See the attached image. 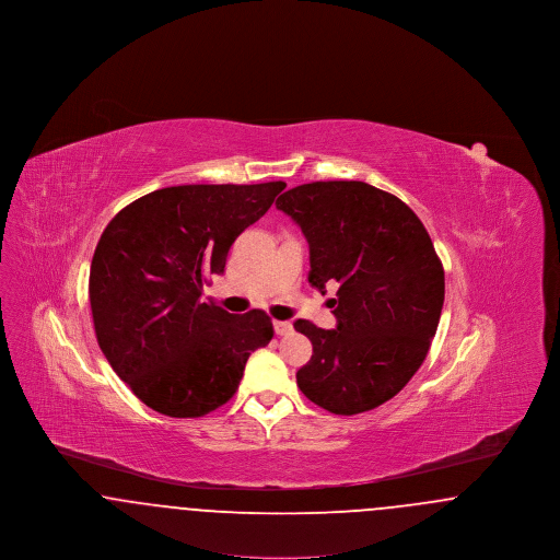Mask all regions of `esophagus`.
Wrapping results in <instances>:
<instances>
[{
    "mask_svg": "<svg viewBox=\"0 0 560 560\" xmlns=\"http://www.w3.org/2000/svg\"><path fill=\"white\" fill-rule=\"evenodd\" d=\"M275 331H277V336H290L293 325L290 320H275Z\"/></svg>",
    "mask_w": 560,
    "mask_h": 560,
    "instance_id": "obj_1",
    "label": "esophagus"
}]
</instances>
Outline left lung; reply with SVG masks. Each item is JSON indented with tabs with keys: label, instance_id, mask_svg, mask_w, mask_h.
I'll return each mask as SVG.
<instances>
[{
	"label": "left lung",
	"instance_id": "1",
	"mask_svg": "<svg viewBox=\"0 0 560 560\" xmlns=\"http://www.w3.org/2000/svg\"><path fill=\"white\" fill-rule=\"evenodd\" d=\"M277 210L308 241L311 285L338 288L336 329L293 323L313 342L298 386L336 416L375 409L420 370L436 334L445 272L430 235L399 197L359 180L290 188Z\"/></svg>",
	"mask_w": 560,
	"mask_h": 560
}]
</instances>
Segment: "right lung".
Wrapping results in <instances>:
<instances>
[{"instance_id":"add662e5","label":"right lung","mask_w":560,"mask_h":560,"mask_svg":"<svg viewBox=\"0 0 560 560\" xmlns=\"http://www.w3.org/2000/svg\"><path fill=\"white\" fill-rule=\"evenodd\" d=\"M283 188H160L108 222L90 267L94 331L113 372L147 407L170 418L210 413L237 393L249 354L272 340L265 311L231 315L201 293Z\"/></svg>"}]
</instances>
